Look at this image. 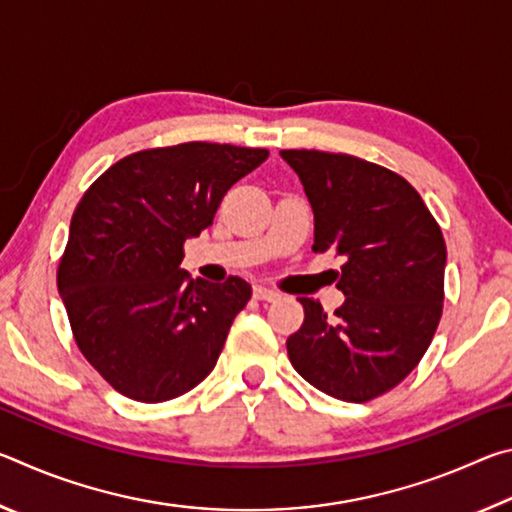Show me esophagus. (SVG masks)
Here are the masks:
<instances>
[{
	"label": "esophagus",
	"instance_id": "1",
	"mask_svg": "<svg viewBox=\"0 0 512 512\" xmlns=\"http://www.w3.org/2000/svg\"><path fill=\"white\" fill-rule=\"evenodd\" d=\"M253 296H255L257 300H266V302H273V300H277V298H280V293H275V291H271V289H266V287H255V289H253Z\"/></svg>",
	"mask_w": 512,
	"mask_h": 512
}]
</instances>
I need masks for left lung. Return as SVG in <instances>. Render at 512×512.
I'll return each instance as SVG.
<instances>
[{
	"instance_id": "left-lung-1",
	"label": "left lung",
	"mask_w": 512,
	"mask_h": 512,
	"mask_svg": "<svg viewBox=\"0 0 512 512\" xmlns=\"http://www.w3.org/2000/svg\"><path fill=\"white\" fill-rule=\"evenodd\" d=\"M314 210V253L343 257L345 302L327 318L300 298L305 323L289 336L291 366L318 391L368 402L418 366L445 300L447 248L420 194L395 171L345 153L280 151Z\"/></svg>"
}]
</instances>
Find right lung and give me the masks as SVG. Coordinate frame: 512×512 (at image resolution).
I'll return each instance as SVG.
<instances>
[{"label": "right lung", "mask_w": 512, "mask_h": 512, "mask_svg": "<svg viewBox=\"0 0 512 512\" xmlns=\"http://www.w3.org/2000/svg\"><path fill=\"white\" fill-rule=\"evenodd\" d=\"M266 149L187 142L126 155L76 205L58 291L90 366L135 402L185 395L210 375L250 284L192 280L185 241Z\"/></svg>", "instance_id": "add662e5"}]
</instances>
